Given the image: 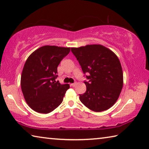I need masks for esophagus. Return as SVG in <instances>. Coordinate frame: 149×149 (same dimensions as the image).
<instances>
[{
    "label": "esophagus",
    "instance_id": "obj_1",
    "mask_svg": "<svg viewBox=\"0 0 149 149\" xmlns=\"http://www.w3.org/2000/svg\"><path fill=\"white\" fill-rule=\"evenodd\" d=\"M76 83H74V84H70V85H71V86L72 87H75V85H76Z\"/></svg>",
    "mask_w": 149,
    "mask_h": 149
}]
</instances>
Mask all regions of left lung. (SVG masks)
<instances>
[{"instance_id":"left-lung-1","label":"left lung","mask_w":149,"mask_h":149,"mask_svg":"<svg viewBox=\"0 0 149 149\" xmlns=\"http://www.w3.org/2000/svg\"><path fill=\"white\" fill-rule=\"evenodd\" d=\"M89 81L86 92L79 95L83 104L94 112H102L116 102L123 87V72L118 56L101 45L71 48Z\"/></svg>"}]
</instances>
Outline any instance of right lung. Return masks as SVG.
<instances>
[{
    "label": "right lung",
    "mask_w": 149,
    "mask_h": 149,
    "mask_svg": "<svg viewBox=\"0 0 149 149\" xmlns=\"http://www.w3.org/2000/svg\"><path fill=\"white\" fill-rule=\"evenodd\" d=\"M70 48L46 45L30 54L21 76V88L27 104L32 110L48 114L61 104L69 84H60L57 67L69 54Z\"/></svg>",
    "instance_id": "obj_1"
}]
</instances>
